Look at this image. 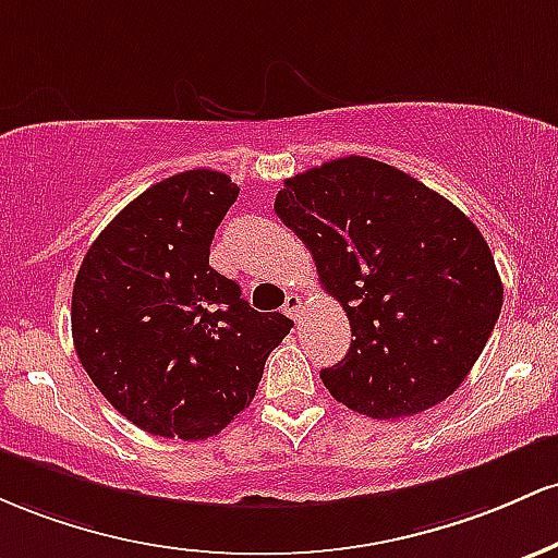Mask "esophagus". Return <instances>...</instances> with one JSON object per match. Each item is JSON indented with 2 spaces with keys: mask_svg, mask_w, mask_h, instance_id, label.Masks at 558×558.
Returning a JSON list of instances; mask_svg holds the SVG:
<instances>
[{
  "mask_svg": "<svg viewBox=\"0 0 558 558\" xmlns=\"http://www.w3.org/2000/svg\"><path fill=\"white\" fill-rule=\"evenodd\" d=\"M300 311H303V298H300L298 292H290L284 300V313L290 318H295V322H300Z\"/></svg>",
  "mask_w": 558,
  "mask_h": 558,
  "instance_id": "esophagus-1",
  "label": "esophagus"
}]
</instances>
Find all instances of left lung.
I'll return each instance as SVG.
<instances>
[{"mask_svg": "<svg viewBox=\"0 0 558 558\" xmlns=\"http://www.w3.org/2000/svg\"><path fill=\"white\" fill-rule=\"evenodd\" d=\"M274 210L348 313V355L322 372L331 398L400 418L453 396L504 305L490 247L464 213L361 155L287 179Z\"/></svg>", "mask_w": 558, "mask_h": 558, "instance_id": "1", "label": "left lung"}]
</instances>
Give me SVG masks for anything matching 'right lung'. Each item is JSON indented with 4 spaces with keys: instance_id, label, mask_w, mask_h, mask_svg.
<instances>
[{
    "instance_id": "obj_1",
    "label": "right lung",
    "mask_w": 558,
    "mask_h": 558,
    "mask_svg": "<svg viewBox=\"0 0 558 558\" xmlns=\"http://www.w3.org/2000/svg\"><path fill=\"white\" fill-rule=\"evenodd\" d=\"M240 186L197 168L149 186L94 240L73 284L71 327L97 390L149 435L205 440L255 398L284 313L250 308L210 266Z\"/></svg>"
}]
</instances>
